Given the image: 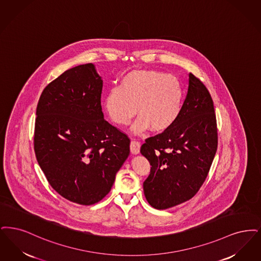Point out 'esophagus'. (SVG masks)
Returning <instances> with one entry per match:
<instances>
[{"instance_id": "obj_1", "label": "esophagus", "mask_w": 261, "mask_h": 261, "mask_svg": "<svg viewBox=\"0 0 261 261\" xmlns=\"http://www.w3.org/2000/svg\"><path fill=\"white\" fill-rule=\"evenodd\" d=\"M139 150H140V143L138 141H136V140H132V142H130V152H132V154H134V155L138 154Z\"/></svg>"}]
</instances>
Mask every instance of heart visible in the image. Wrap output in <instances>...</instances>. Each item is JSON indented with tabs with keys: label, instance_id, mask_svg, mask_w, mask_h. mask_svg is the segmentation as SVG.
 <instances>
[{
	"label": "heart",
	"instance_id": "heart-1",
	"mask_svg": "<svg viewBox=\"0 0 261 261\" xmlns=\"http://www.w3.org/2000/svg\"><path fill=\"white\" fill-rule=\"evenodd\" d=\"M183 105L181 84L173 76L156 70H134L104 98V106L115 124L126 125L139 116L132 129L141 134L163 133L177 121Z\"/></svg>",
	"mask_w": 261,
	"mask_h": 261
}]
</instances>
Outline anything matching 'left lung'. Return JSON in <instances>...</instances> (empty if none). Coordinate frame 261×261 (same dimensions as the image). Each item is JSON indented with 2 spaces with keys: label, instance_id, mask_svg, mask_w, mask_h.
Masks as SVG:
<instances>
[{
  "label": "left lung",
  "instance_id": "1",
  "mask_svg": "<svg viewBox=\"0 0 261 261\" xmlns=\"http://www.w3.org/2000/svg\"><path fill=\"white\" fill-rule=\"evenodd\" d=\"M188 90L177 121L149 137L140 153L151 170L143 183L148 203L166 210L190 200L203 185L217 149L216 114L204 84L188 75Z\"/></svg>",
  "mask_w": 261,
  "mask_h": 261
}]
</instances>
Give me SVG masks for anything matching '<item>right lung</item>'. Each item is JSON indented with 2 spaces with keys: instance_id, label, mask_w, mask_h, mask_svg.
<instances>
[{
  "instance_id": "add662e5",
  "label": "right lung",
  "mask_w": 261,
  "mask_h": 261,
  "mask_svg": "<svg viewBox=\"0 0 261 261\" xmlns=\"http://www.w3.org/2000/svg\"><path fill=\"white\" fill-rule=\"evenodd\" d=\"M102 87L92 63L78 65L45 87L36 111L40 168L59 195L84 205L110 192L129 155V138L104 119Z\"/></svg>"
}]
</instances>
